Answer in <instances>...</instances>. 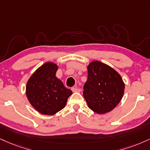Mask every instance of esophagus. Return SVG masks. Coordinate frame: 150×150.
I'll return each mask as SVG.
<instances>
[{
  "mask_svg": "<svg viewBox=\"0 0 150 150\" xmlns=\"http://www.w3.org/2000/svg\"><path fill=\"white\" fill-rule=\"evenodd\" d=\"M72 91H73V92H80L81 89L77 87H73L72 88Z\"/></svg>",
  "mask_w": 150,
  "mask_h": 150,
  "instance_id": "34e87169",
  "label": "esophagus"
}]
</instances>
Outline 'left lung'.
<instances>
[{
	"instance_id": "left-lung-1",
	"label": "left lung",
	"mask_w": 150,
	"mask_h": 150,
	"mask_svg": "<svg viewBox=\"0 0 150 150\" xmlns=\"http://www.w3.org/2000/svg\"><path fill=\"white\" fill-rule=\"evenodd\" d=\"M88 78L84 86V98L91 110L105 114L120 103L125 84L114 68L99 61L87 66Z\"/></svg>"
}]
</instances>
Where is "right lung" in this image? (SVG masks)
<instances>
[{"mask_svg": "<svg viewBox=\"0 0 150 150\" xmlns=\"http://www.w3.org/2000/svg\"><path fill=\"white\" fill-rule=\"evenodd\" d=\"M58 68L54 62L45 63L32 74L26 83L27 98L42 115H53L61 110L73 93L56 76Z\"/></svg>", "mask_w": 150, "mask_h": 150, "instance_id": "right-lung-1", "label": "right lung"}]
</instances>
